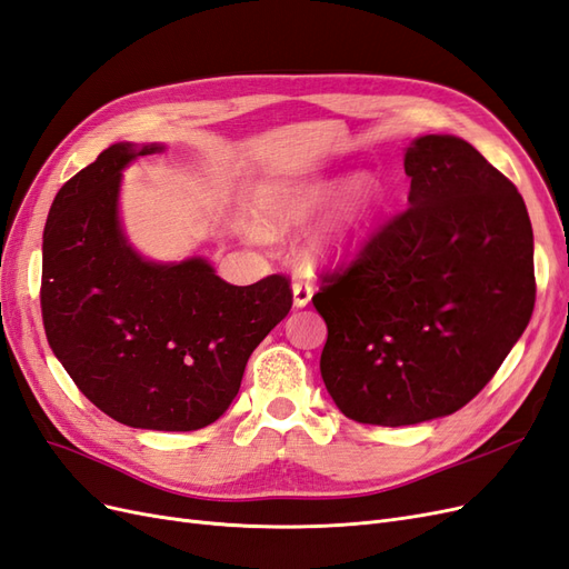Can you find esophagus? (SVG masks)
I'll list each match as a JSON object with an SVG mask.
<instances>
[{"label": "esophagus", "mask_w": 569, "mask_h": 569, "mask_svg": "<svg viewBox=\"0 0 569 569\" xmlns=\"http://www.w3.org/2000/svg\"><path fill=\"white\" fill-rule=\"evenodd\" d=\"M295 303L301 308V306H308L311 303V297H313V282H308V280H297L295 282Z\"/></svg>", "instance_id": "34e87169"}]
</instances>
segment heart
<instances>
[{"label":"heart","instance_id":"heart-1","mask_svg":"<svg viewBox=\"0 0 569 569\" xmlns=\"http://www.w3.org/2000/svg\"><path fill=\"white\" fill-rule=\"evenodd\" d=\"M335 192V180L301 178L289 182H274L266 187L256 201V216L270 230H287L301 226L327 203ZM375 189L368 180H358L337 203L335 213L325 228L313 237L316 251H343L349 249L372 211Z\"/></svg>","mask_w":569,"mask_h":569}]
</instances>
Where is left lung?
Masks as SVG:
<instances>
[{
	"label": "left lung",
	"mask_w": 569,
	"mask_h": 569,
	"mask_svg": "<svg viewBox=\"0 0 569 569\" xmlns=\"http://www.w3.org/2000/svg\"><path fill=\"white\" fill-rule=\"evenodd\" d=\"M408 203L349 263L322 270V382L343 416L401 427L451 416L529 325L533 234L515 184L460 137L406 151Z\"/></svg>",
	"instance_id": "obj_1"
}]
</instances>
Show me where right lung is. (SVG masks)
<instances>
[{
    "label": "right lung",
    "mask_w": 569,
    "mask_h": 569,
    "mask_svg": "<svg viewBox=\"0 0 569 569\" xmlns=\"http://www.w3.org/2000/svg\"><path fill=\"white\" fill-rule=\"evenodd\" d=\"M161 147L113 144L68 180L42 239L47 341L76 387L128 427L192 432L216 422L247 360L291 308L287 274L249 287L192 258L147 263L118 228L120 170Z\"/></svg>",
    "instance_id": "1"
}]
</instances>
